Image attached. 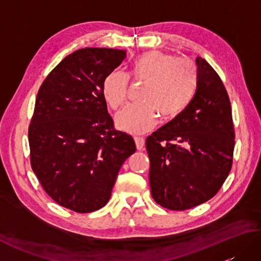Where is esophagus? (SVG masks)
Instances as JSON below:
<instances>
[{
    "instance_id": "1",
    "label": "esophagus",
    "mask_w": 261,
    "mask_h": 261,
    "mask_svg": "<svg viewBox=\"0 0 261 261\" xmlns=\"http://www.w3.org/2000/svg\"><path fill=\"white\" fill-rule=\"evenodd\" d=\"M135 142H136V147H137L138 150H141L143 146H145V139H143L142 137H136Z\"/></svg>"
}]
</instances>
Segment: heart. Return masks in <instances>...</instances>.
<instances>
[{
    "instance_id": "obj_1",
    "label": "heart",
    "mask_w": 261,
    "mask_h": 261,
    "mask_svg": "<svg viewBox=\"0 0 261 261\" xmlns=\"http://www.w3.org/2000/svg\"><path fill=\"white\" fill-rule=\"evenodd\" d=\"M130 79L143 82L141 103L127 105L116 114L119 129L140 135L156 125L158 114L164 120L173 119L184 110L194 95L197 82L196 66L190 59L150 50L139 55L130 68ZM129 79L119 70L104 77L102 93L112 109L123 105L127 96Z\"/></svg>"
}]
</instances>
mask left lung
<instances>
[{
	"label": "left lung",
	"instance_id": "left-lung-1",
	"mask_svg": "<svg viewBox=\"0 0 261 261\" xmlns=\"http://www.w3.org/2000/svg\"><path fill=\"white\" fill-rule=\"evenodd\" d=\"M191 102L146 140L149 182L160 206L184 211L212 198L228 177L234 149L229 95L218 73L196 58Z\"/></svg>",
	"mask_w": 261,
	"mask_h": 261
}]
</instances>
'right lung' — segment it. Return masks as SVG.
I'll list each match as a JSON object with an SVG mask.
<instances>
[{
	"instance_id": "1",
	"label": "right lung",
	"mask_w": 261,
	"mask_h": 261,
	"mask_svg": "<svg viewBox=\"0 0 261 261\" xmlns=\"http://www.w3.org/2000/svg\"><path fill=\"white\" fill-rule=\"evenodd\" d=\"M125 50L83 48L43 81L28 131L30 162L43 190L60 206L90 213L109 202L134 138L114 129L102 93L104 77Z\"/></svg>"
}]
</instances>
